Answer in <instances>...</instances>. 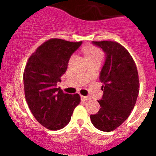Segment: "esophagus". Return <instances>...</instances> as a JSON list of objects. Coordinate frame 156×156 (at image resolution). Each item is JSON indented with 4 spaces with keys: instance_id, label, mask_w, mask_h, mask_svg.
Wrapping results in <instances>:
<instances>
[{
    "instance_id": "34e87169",
    "label": "esophagus",
    "mask_w": 156,
    "mask_h": 156,
    "mask_svg": "<svg viewBox=\"0 0 156 156\" xmlns=\"http://www.w3.org/2000/svg\"><path fill=\"white\" fill-rule=\"evenodd\" d=\"M81 99H82V100H90V97H85V96H81Z\"/></svg>"
}]
</instances>
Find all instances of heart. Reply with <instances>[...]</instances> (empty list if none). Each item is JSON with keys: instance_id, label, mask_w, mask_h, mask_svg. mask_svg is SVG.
Masks as SVG:
<instances>
[{"instance_id": "b5f03b06", "label": "heart", "mask_w": 156, "mask_h": 156, "mask_svg": "<svg viewBox=\"0 0 156 156\" xmlns=\"http://www.w3.org/2000/svg\"><path fill=\"white\" fill-rule=\"evenodd\" d=\"M84 52L86 54V56H87L88 60L94 59H102V58L103 57V51L100 48H97L95 46H92V45H88V46H86L85 48H84ZM74 57H75V55H72L71 56L70 59H69V62H72L73 60Z\"/></svg>"}]
</instances>
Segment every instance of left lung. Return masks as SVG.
<instances>
[{
	"instance_id": "8db88e82",
	"label": "left lung",
	"mask_w": 156,
	"mask_h": 156,
	"mask_svg": "<svg viewBox=\"0 0 156 156\" xmlns=\"http://www.w3.org/2000/svg\"><path fill=\"white\" fill-rule=\"evenodd\" d=\"M106 53L100 79L103 83V100L97 114L91 115V122L99 130H115L130 115L140 90L139 76L134 60L119 43L112 41H93Z\"/></svg>"
}]
</instances>
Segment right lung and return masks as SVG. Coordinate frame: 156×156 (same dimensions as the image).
Wrapping results in <instances>:
<instances>
[{"instance_id":"1","label":"right lung","mask_w":156,"mask_h":156,"mask_svg":"<svg viewBox=\"0 0 156 156\" xmlns=\"http://www.w3.org/2000/svg\"><path fill=\"white\" fill-rule=\"evenodd\" d=\"M82 41L51 38L30 56L23 73L25 97L36 120L48 130L63 128L81 102L78 94H69L56 87L66 72L71 55Z\"/></svg>"}]
</instances>
